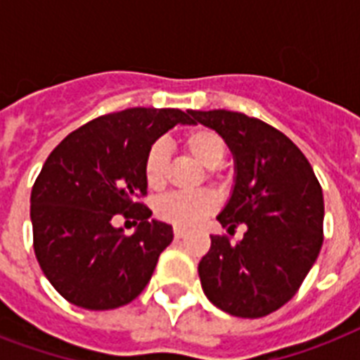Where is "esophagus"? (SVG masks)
Segmentation results:
<instances>
[{"label":"esophagus","instance_id":"obj_1","mask_svg":"<svg viewBox=\"0 0 360 360\" xmlns=\"http://www.w3.org/2000/svg\"><path fill=\"white\" fill-rule=\"evenodd\" d=\"M185 233H186V231L181 230V228H175V230H174L175 239H183V237H185Z\"/></svg>","mask_w":360,"mask_h":360}]
</instances>
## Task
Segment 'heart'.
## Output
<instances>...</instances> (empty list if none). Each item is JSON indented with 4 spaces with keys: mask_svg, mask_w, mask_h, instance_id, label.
<instances>
[{
    "mask_svg": "<svg viewBox=\"0 0 360 360\" xmlns=\"http://www.w3.org/2000/svg\"><path fill=\"white\" fill-rule=\"evenodd\" d=\"M181 146L192 158L205 168H217L226 157L224 138L205 127H198L181 136ZM169 168L168 149L162 141L149 146L143 158V177L151 191H160L166 185ZM219 207V200L213 192L200 191L192 194H168L157 205L158 219L175 228H192L200 224Z\"/></svg>",
    "mask_w": 360,
    "mask_h": 360,
    "instance_id": "heart-1",
    "label": "heart"
}]
</instances>
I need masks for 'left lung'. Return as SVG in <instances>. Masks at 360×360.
Here are the masks:
<instances>
[{
	"label": "left lung",
	"instance_id": "left-lung-1",
	"mask_svg": "<svg viewBox=\"0 0 360 360\" xmlns=\"http://www.w3.org/2000/svg\"><path fill=\"white\" fill-rule=\"evenodd\" d=\"M192 123L219 132L236 155V188L217 217L240 243L211 236L198 265L203 293L237 318H263L301 288L323 245V192L308 158L265 121L231 110L192 112Z\"/></svg>",
	"mask_w": 360,
	"mask_h": 360
}]
</instances>
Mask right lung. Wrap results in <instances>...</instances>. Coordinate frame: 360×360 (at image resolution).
<instances>
[{
	"label": "right lung",
	"mask_w": 360,
	"mask_h": 360,
	"mask_svg": "<svg viewBox=\"0 0 360 360\" xmlns=\"http://www.w3.org/2000/svg\"><path fill=\"white\" fill-rule=\"evenodd\" d=\"M192 123V110L129 108L72 130L50 155L31 191L33 250L58 293L87 310L134 301L174 239L149 220L143 158L158 136ZM117 216L139 224L132 236Z\"/></svg>",
	"instance_id": "right-lung-1"
}]
</instances>
